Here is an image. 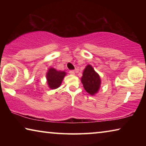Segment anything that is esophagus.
Here are the masks:
<instances>
[{"instance_id": "1", "label": "esophagus", "mask_w": 146, "mask_h": 146, "mask_svg": "<svg viewBox=\"0 0 146 146\" xmlns=\"http://www.w3.org/2000/svg\"><path fill=\"white\" fill-rule=\"evenodd\" d=\"M69 73H70L71 75H75V72L74 70H70V71H69Z\"/></svg>"}]
</instances>
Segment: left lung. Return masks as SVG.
Returning a JSON list of instances; mask_svg holds the SVG:
<instances>
[{
    "instance_id": "8db88e82",
    "label": "left lung",
    "mask_w": 146,
    "mask_h": 146,
    "mask_svg": "<svg viewBox=\"0 0 146 146\" xmlns=\"http://www.w3.org/2000/svg\"><path fill=\"white\" fill-rule=\"evenodd\" d=\"M85 90L90 95H94L99 90L100 78L99 75L95 72L91 65L86 66L81 78Z\"/></svg>"
}]
</instances>
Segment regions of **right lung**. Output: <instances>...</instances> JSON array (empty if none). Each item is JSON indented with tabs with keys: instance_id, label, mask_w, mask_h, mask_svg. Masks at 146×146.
<instances>
[{
	"instance_id": "1",
	"label": "right lung",
	"mask_w": 146,
	"mask_h": 146,
	"mask_svg": "<svg viewBox=\"0 0 146 146\" xmlns=\"http://www.w3.org/2000/svg\"><path fill=\"white\" fill-rule=\"evenodd\" d=\"M65 75L66 73L64 71H56L52 68H49L46 75L49 87L53 90L58 88L60 86Z\"/></svg>"
}]
</instances>
